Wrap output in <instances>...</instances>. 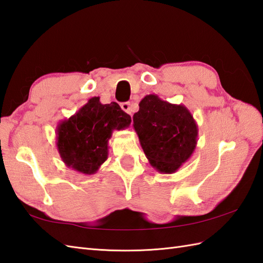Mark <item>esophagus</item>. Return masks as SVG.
<instances>
[{
  "instance_id": "obj_1",
  "label": "esophagus",
  "mask_w": 263,
  "mask_h": 263,
  "mask_svg": "<svg viewBox=\"0 0 263 263\" xmlns=\"http://www.w3.org/2000/svg\"><path fill=\"white\" fill-rule=\"evenodd\" d=\"M121 109H122L124 112H126L127 114H132V106H131V103L130 102H123L121 103Z\"/></svg>"
}]
</instances>
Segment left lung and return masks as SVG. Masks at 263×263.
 Returning <instances> with one entry per match:
<instances>
[{
	"label": "left lung",
	"mask_w": 263,
	"mask_h": 263,
	"mask_svg": "<svg viewBox=\"0 0 263 263\" xmlns=\"http://www.w3.org/2000/svg\"><path fill=\"white\" fill-rule=\"evenodd\" d=\"M133 114V127L152 167L177 172L191 158L198 142V124L183 104H172L157 94L145 96Z\"/></svg>",
	"instance_id": "1"
}]
</instances>
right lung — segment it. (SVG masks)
<instances>
[{
  "instance_id": "right-lung-1",
  "label": "right lung",
  "mask_w": 263,
  "mask_h": 263,
  "mask_svg": "<svg viewBox=\"0 0 263 263\" xmlns=\"http://www.w3.org/2000/svg\"><path fill=\"white\" fill-rule=\"evenodd\" d=\"M131 117L117 102L102 104L99 97L87 103L57 127L55 144L64 164L79 173H97L109 154V140L114 130H124Z\"/></svg>"
}]
</instances>
